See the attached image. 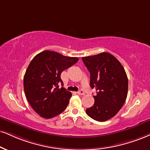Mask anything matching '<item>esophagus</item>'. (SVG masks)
Listing matches in <instances>:
<instances>
[{"label": "esophagus", "mask_w": 150, "mask_h": 150, "mask_svg": "<svg viewBox=\"0 0 150 150\" xmlns=\"http://www.w3.org/2000/svg\"><path fill=\"white\" fill-rule=\"evenodd\" d=\"M77 94H78V95H83L85 94V92L83 90H80L79 91L77 92Z\"/></svg>", "instance_id": "esophagus-1"}]
</instances>
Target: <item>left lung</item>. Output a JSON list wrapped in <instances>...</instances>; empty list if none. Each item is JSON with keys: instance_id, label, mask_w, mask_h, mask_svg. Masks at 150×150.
Masks as SVG:
<instances>
[{"instance_id": "8db88e82", "label": "left lung", "mask_w": 150, "mask_h": 150, "mask_svg": "<svg viewBox=\"0 0 150 150\" xmlns=\"http://www.w3.org/2000/svg\"><path fill=\"white\" fill-rule=\"evenodd\" d=\"M90 74V87L96 90L95 103L86 109L88 116L96 121H106L119 112L126 101L128 79L117 59L107 52L83 57Z\"/></svg>"}]
</instances>
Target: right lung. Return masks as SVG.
I'll return each mask as SVG.
<instances>
[{
	"label": "right lung",
	"instance_id": "right-lung-1",
	"mask_svg": "<svg viewBox=\"0 0 150 150\" xmlns=\"http://www.w3.org/2000/svg\"><path fill=\"white\" fill-rule=\"evenodd\" d=\"M78 60L76 57L47 50L35 55L29 64L23 77L24 92L31 107L40 116L50 119L65 110L71 93L63 88L60 75Z\"/></svg>",
	"mask_w": 150,
	"mask_h": 150
}]
</instances>
